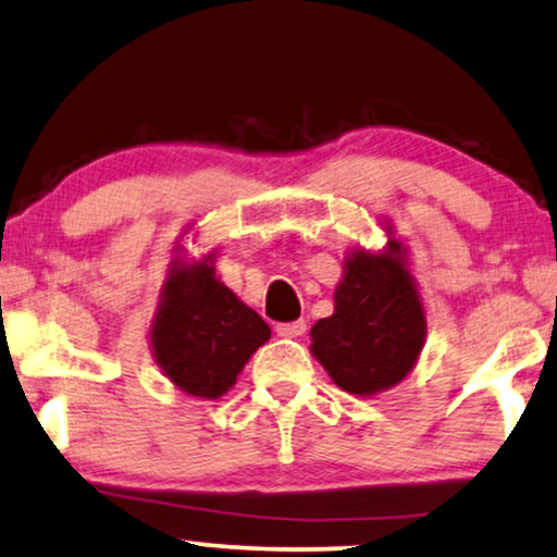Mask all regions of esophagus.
<instances>
[{"mask_svg": "<svg viewBox=\"0 0 557 557\" xmlns=\"http://www.w3.org/2000/svg\"><path fill=\"white\" fill-rule=\"evenodd\" d=\"M274 331H277V336L283 338H298L306 333V321H290V323H277L274 325Z\"/></svg>", "mask_w": 557, "mask_h": 557, "instance_id": "1", "label": "esophagus"}]
</instances>
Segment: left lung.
<instances>
[{
  "mask_svg": "<svg viewBox=\"0 0 557 557\" xmlns=\"http://www.w3.org/2000/svg\"><path fill=\"white\" fill-rule=\"evenodd\" d=\"M333 300V315L310 331V348L331 380L351 395L403 382L425 341V313L399 244L389 242L384 255L354 251Z\"/></svg>",
  "mask_w": 557,
  "mask_h": 557,
  "instance_id": "1",
  "label": "left lung"
}]
</instances>
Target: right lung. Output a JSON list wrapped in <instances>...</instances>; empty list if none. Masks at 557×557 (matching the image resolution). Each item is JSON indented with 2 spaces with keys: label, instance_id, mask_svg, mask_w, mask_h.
<instances>
[{
  "label": "right lung",
  "instance_id": "right-lung-1",
  "mask_svg": "<svg viewBox=\"0 0 557 557\" xmlns=\"http://www.w3.org/2000/svg\"><path fill=\"white\" fill-rule=\"evenodd\" d=\"M209 259L175 267L150 341L154 359L175 387L216 399L234 387L249 356L270 338V325L219 283Z\"/></svg>",
  "mask_w": 557,
  "mask_h": 557
}]
</instances>
